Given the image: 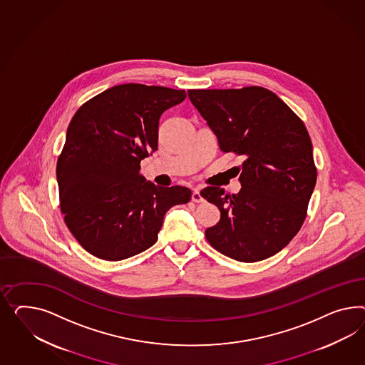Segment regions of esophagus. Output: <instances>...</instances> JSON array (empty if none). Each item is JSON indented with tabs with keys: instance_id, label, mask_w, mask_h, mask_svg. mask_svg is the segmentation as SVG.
I'll use <instances>...</instances> for the list:
<instances>
[{
	"instance_id": "1",
	"label": "esophagus",
	"mask_w": 365,
	"mask_h": 365,
	"mask_svg": "<svg viewBox=\"0 0 365 365\" xmlns=\"http://www.w3.org/2000/svg\"><path fill=\"white\" fill-rule=\"evenodd\" d=\"M191 199H192V202H195V203H200V202H203V197L200 195V190H199V188H192V195H191Z\"/></svg>"
}]
</instances>
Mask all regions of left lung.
I'll list each match as a JSON object with an SVG mask.
<instances>
[{
	"label": "left lung",
	"mask_w": 365,
	"mask_h": 365,
	"mask_svg": "<svg viewBox=\"0 0 365 365\" xmlns=\"http://www.w3.org/2000/svg\"><path fill=\"white\" fill-rule=\"evenodd\" d=\"M188 98L217 135L223 153L243 155L240 191L206 187L200 195L220 211L208 243L239 262H259L292 240L306 219L316 185L312 143L304 123L275 93L188 90Z\"/></svg>",
	"instance_id": "1"
}]
</instances>
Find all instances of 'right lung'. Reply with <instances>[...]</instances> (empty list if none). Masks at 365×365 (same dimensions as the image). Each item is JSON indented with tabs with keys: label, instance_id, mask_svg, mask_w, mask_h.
I'll return each instance as SVG.
<instances>
[{
	"label": "right lung",
	"instance_id": "right-lung-1",
	"mask_svg": "<svg viewBox=\"0 0 365 365\" xmlns=\"http://www.w3.org/2000/svg\"><path fill=\"white\" fill-rule=\"evenodd\" d=\"M185 90L126 83L78 108L57 162L61 210L91 255L117 262L153 246L170 208L191 199L187 187H159L140 174L158 150V126Z\"/></svg>",
	"mask_w": 365,
	"mask_h": 365
}]
</instances>
